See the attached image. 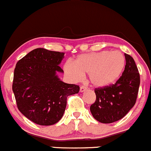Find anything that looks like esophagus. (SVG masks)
<instances>
[{
	"label": "esophagus",
	"mask_w": 151,
	"mask_h": 151,
	"mask_svg": "<svg viewBox=\"0 0 151 151\" xmlns=\"http://www.w3.org/2000/svg\"><path fill=\"white\" fill-rule=\"evenodd\" d=\"M79 90H80L81 92H84L85 90H87V87H86L85 86L82 85V86H81V87H80V89H79Z\"/></svg>",
	"instance_id": "esophagus-1"
}]
</instances>
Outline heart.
<instances>
[{"label": "heart", "instance_id": "b5f03b06", "mask_svg": "<svg viewBox=\"0 0 151 151\" xmlns=\"http://www.w3.org/2000/svg\"><path fill=\"white\" fill-rule=\"evenodd\" d=\"M125 59L120 51H102L78 56L74 63L64 64L66 74L74 81H78L88 73L89 82L94 87H106L114 83L123 71Z\"/></svg>", "mask_w": 151, "mask_h": 151}]
</instances>
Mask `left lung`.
<instances>
[{
    "label": "left lung",
    "mask_w": 151,
    "mask_h": 151,
    "mask_svg": "<svg viewBox=\"0 0 151 151\" xmlns=\"http://www.w3.org/2000/svg\"><path fill=\"white\" fill-rule=\"evenodd\" d=\"M125 69L117 82L94 89L96 100L90 106V111L94 119L102 123L122 119L136 102L140 74L131 56L125 54Z\"/></svg>",
    "instance_id": "8db88e82"
}]
</instances>
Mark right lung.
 Here are the masks:
<instances>
[{
    "instance_id": "1",
    "label": "right lung",
    "mask_w": 151,
    "mask_h": 151,
    "mask_svg": "<svg viewBox=\"0 0 151 151\" xmlns=\"http://www.w3.org/2000/svg\"><path fill=\"white\" fill-rule=\"evenodd\" d=\"M64 52L38 48L20 59L14 69L12 89L20 112L34 123L51 125L61 120L67 97L78 93L79 86L67 84L56 73Z\"/></svg>"
}]
</instances>
